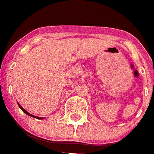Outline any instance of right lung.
Returning a JSON list of instances; mask_svg holds the SVG:
<instances>
[{
  "instance_id": "add662e5",
  "label": "right lung",
  "mask_w": 154,
  "mask_h": 154,
  "mask_svg": "<svg viewBox=\"0 0 154 154\" xmlns=\"http://www.w3.org/2000/svg\"><path fill=\"white\" fill-rule=\"evenodd\" d=\"M17 105H18V106H19V108L21 109V110H22L23 112H24V113L25 114H27V115L28 116H31V117H34V118H36V119H45V118H43V117H38V116H34V115H32V114H31V113H29V112H28V111H26V110L24 109V108H23L22 106H21V105L19 104L18 103H17Z\"/></svg>"
}]
</instances>
